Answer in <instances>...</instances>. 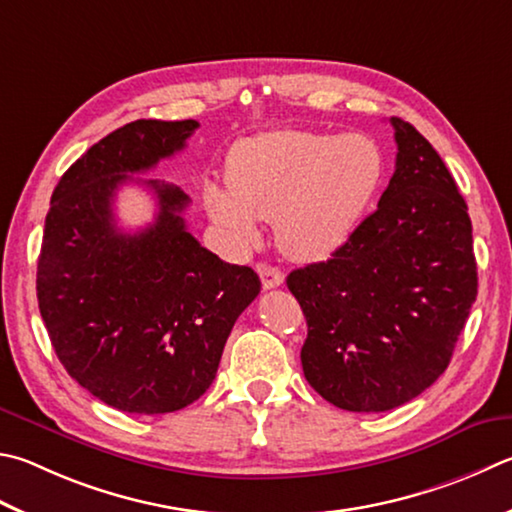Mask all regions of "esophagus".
I'll return each instance as SVG.
<instances>
[{
  "mask_svg": "<svg viewBox=\"0 0 512 512\" xmlns=\"http://www.w3.org/2000/svg\"><path fill=\"white\" fill-rule=\"evenodd\" d=\"M257 273H259V277H262V286L266 288V291H268V288H277L284 282V273L277 266L259 264Z\"/></svg>",
  "mask_w": 512,
  "mask_h": 512,
  "instance_id": "1",
  "label": "esophagus"
}]
</instances>
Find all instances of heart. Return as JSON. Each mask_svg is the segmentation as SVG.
Returning a JSON list of instances; mask_svg holds the SVG:
<instances>
[{
  "instance_id": "1",
  "label": "heart",
  "mask_w": 512,
  "mask_h": 512,
  "mask_svg": "<svg viewBox=\"0 0 512 512\" xmlns=\"http://www.w3.org/2000/svg\"><path fill=\"white\" fill-rule=\"evenodd\" d=\"M385 161L367 134L277 129L230 154L228 190L206 188V208L239 248L253 246L259 219L295 259H320L347 241L383 181Z\"/></svg>"
}]
</instances>
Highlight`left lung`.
I'll use <instances>...</instances> for the list:
<instances>
[{"label": "left lung", "mask_w": 512, "mask_h": 512, "mask_svg": "<svg viewBox=\"0 0 512 512\" xmlns=\"http://www.w3.org/2000/svg\"><path fill=\"white\" fill-rule=\"evenodd\" d=\"M389 123L396 170L378 208L327 262L286 277L309 327L304 376L347 412H387L425 392L477 300L466 201L434 147L405 120Z\"/></svg>", "instance_id": "left-lung-1"}]
</instances>
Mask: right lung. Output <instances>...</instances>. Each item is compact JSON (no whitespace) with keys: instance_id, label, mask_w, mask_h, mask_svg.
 <instances>
[{"instance_id":"obj_1","label":"right lung","mask_w":512,"mask_h":512,"mask_svg":"<svg viewBox=\"0 0 512 512\" xmlns=\"http://www.w3.org/2000/svg\"><path fill=\"white\" fill-rule=\"evenodd\" d=\"M197 120H134L80 156L55 185L46 215L37 302L69 376L109 407L167 414L188 407L217 376L257 273L221 262L185 228L190 197L152 170L181 152ZM147 184L160 203L152 227L120 233L115 190Z\"/></svg>"}]
</instances>
